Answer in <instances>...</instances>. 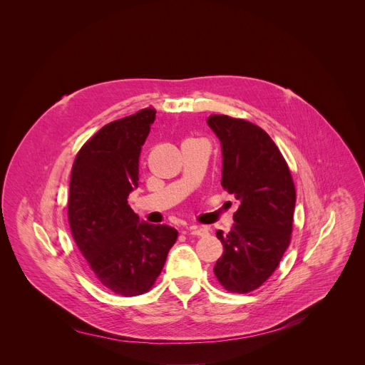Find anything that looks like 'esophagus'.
<instances>
[{
  "mask_svg": "<svg viewBox=\"0 0 365 365\" xmlns=\"http://www.w3.org/2000/svg\"><path fill=\"white\" fill-rule=\"evenodd\" d=\"M187 232L192 235H197V237H205L207 234V228L206 227H197V225H190L187 228Z\"/></svg>",
  "mask_w": 365,
  "mask_h": 365,
  "instance_id": "34e87169",
  "label": "esophagus"
}]
</instances>
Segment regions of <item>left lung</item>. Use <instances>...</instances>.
Returning a JSON list of instances; mask_svg holds the SVG:
<instances>
[{
    "mask_svg": "<svg viewBox=\"0 0 365 365\" xmlns=\"http://www.w3.org/2000/svg\"><path fill=\"white\" fill-rule=\"evenodd\" d=\"M206 123L221 143V185L240 203L230 232L217 231L224 254L214 273L227 290L248 293L273 274L289 247L296 190L264 130L228 115H211Z\"/></svg>",
    "mask_w": 365,
    "mask_h": 365,
    "instance_id": "8db88e82",
    "label": "left lung"
}]
</instances>
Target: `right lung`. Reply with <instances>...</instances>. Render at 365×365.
<instances>
[{
  "label": "right lung",
  "mask_w": 365,
  "mask_h": 365,
  "mask_svg": "<svg viewBox=\"0 0 365 365\" xmlns=\"http://www.w3.org/2000/svg\"><path fill=\"white\" fill-rule=\"evenodd\" d=\"M154 120L155 111L145 108L102 127L79 150L71 176L73 240L96 279L125 297L154 284L179 234L140 221L127 200L138 186L140 151Z\"/></svg>",
  "instance_id": "add662e5"
}]
</instances>
